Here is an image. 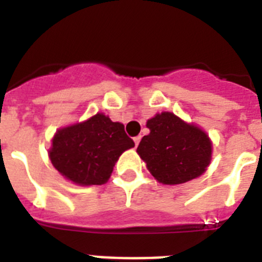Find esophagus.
<instances>
[{
  "label": "esophagus",
  "mask_w": 262,
  "mask_h": 262,
  "mask_svg": "<svg viewBox=\"0 0 262 262\" xmlns=\"http://www.w3.org/2000/svg\"><path fill=\"white\" fill-rule=\"evenodd\" d=\"M140 140H142V136H136V138H134V142H135L136 147H138V145H139Z\"/></svg>",
  "instance_id": "34e87169"
}]
</instances>
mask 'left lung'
<instances>
[{
    "label": "left lung",
    "instance_id": "obj_1",
    "mask_svg": "<svg viewBox=\"0 0 262 262\" xmlns=\"http://www.w3.org/2000/svg\"><path fill=\"white\" fill-rule=\"evenodd\" d=\"M149 134L136 149L152 176L164 185L198 178L211 163L212 142L201 127L187 123L170 111L147 120Z\"/></svg>",
    "mask_w": 262,
    "mask_h": 262
}]
</instances>
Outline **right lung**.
Here are the masks:
<instances>
[{
	"mask_svg": "<svg viewBox=\"0 0 262 262\" xmlns=\"http://www.w3.org/2000/svg\"><path fill=\"white\" fill-rule=\"evenodd\" d=\"M134 147L123 124L97 113L84 122L57 129L48 156L66 180L90 186L106 184L120 155Z\"/></svg>",
	"mask_w": 262,
	"mask_h": 262,
	"instance_id": "right-lung-1",
	"label": "right lung"
}]
</instances>
